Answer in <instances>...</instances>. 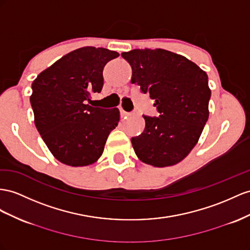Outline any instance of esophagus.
<instances>
[{
	"label": "esophagus",
	"instance_id": "34e87169",
	"mask_svg": "<svg viewBox=\"0 0 250 250\" xmlns=\"http://www.w3.org/2000/svg\"><path fill=\"white\" fill-rule=\"evenodd\" d=\"M119 111H120V116L121 117H126V116H129V115H130V113L125 112L123 107H119Z\"/></svg>",
	"mask_w": 250,
	"mask_h": 250
}]
</instances>
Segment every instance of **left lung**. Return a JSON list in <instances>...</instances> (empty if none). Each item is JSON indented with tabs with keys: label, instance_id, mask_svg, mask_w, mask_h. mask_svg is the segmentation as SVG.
<instances>
[{
	"label": "left lung",
	"instance_id": "8db88e82",
	"mask_svg": "<svg viewBox=\"0 0 250 250\" xmlns=\"http://www.w3.org/2000/svg\"><path fill=\"white\" fill-rule=\"evenodd\" d=\"M132 67L131 82L155 100L159 117L145 116V131L131 143L145 164L164 168L186 157L209 117L211 91L206 72L169 50L133 49L121 54Z\"/></svg>",
	"mask_w": 250,
	"mask_h": 250
}]
</instances>
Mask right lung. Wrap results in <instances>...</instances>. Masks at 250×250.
Here are the masks:
<instances>
[{"label": "right lung", "mask_w": 250, "mask_h": 250, "mask_svg": "<svg viewBox=\"0 0 250 250\" xmlns=\"http://www.w3.org/2000/svg\"><path fill=\"white\" fill-rule=\"evenodd\" d=\"M118 53L85 46L63 56L34 80L30 104L35 125L52 154L64 165L83 167L98 161L117 126V107L85 104L104 86V67Z\"/></svg>", "instance_id": "obj_1"}]
</instances>
